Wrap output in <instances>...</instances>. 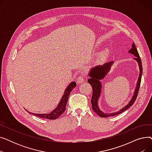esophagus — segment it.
Masks as SVG:
<instances>
[{
	"label": "esophagus",
	"mask_w": 152,
	"mask_h": 152,
	"mask_svg": "<svg viewBox=\"0 0 152 152\" xmlns=\"http://www.w3.org/2000/svg\"><path fill=\"white\" fill-rule=\"evenodd\" d=\"M77 83L78 84H81L84 82V75H81V76H79L77 78Z\"/></svg>",
	"instance_id": "obj_1"
}]
</instances>
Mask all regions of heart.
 Returning <instances> with one entry per match:
<instances>
[{
	"mask_svg": "<svg viewBox=\"0 0 152 152\" xmlns=\"http://www.w3.org/2000/svg\"><path fill=\"white\" fill-rule=\"evenodd\" d=\"M108 53V50H103L100 53V57L101 58H103L105 57V56H107Z\"/></svg>",
	"mask_w": 152,
	"mask_h": 152,
	"instance_id": "1",
	"label": "heart"
}]
</instances>
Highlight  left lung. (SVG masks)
<instances>
[{
    "mask_svg": "<svg viewBox=\"0 0 152 152\" xmlns=\"http://www.w3.org/2000/svg\"><path fill=\"white\" fill-rule=\"evenodd\" d=\"M129 53L132 54L135 56V58H134V60L136 61L138 63V65L139 68V75L137 81L136 86L134 89V92L133 93V95L131 98L129 102L127 103V105H125L124 107L119 110L116 112L113 113H104L102 110H101L99 106V100L100 97L101 93H102V84L101 80L105 78V77L109 73L111 67L113 65L114 61H109L106 62L103 65H96L94 67L91 68L88 73V76L90 77L87 81L92 86L93 93H92V97L91 99V104L93 110L99 116L102 118H107L110 116H113L117 115L118 114H120L123 113V111H126L128 108H129L133 104L137 98L138 92L139 90V87L141 82V78L142 75V61L140 58L139 57V53L136 47L135 46L134 42L132 44V48L128 51Z\"/></svg>",
    "mask_w": 152,
    "mask_h": 152,
    "instance_id": "obj_1",
    "label": "left lung"
}]
</instances>
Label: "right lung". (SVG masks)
Wrapping results in <instances>:
<instances>
[{
    "label": "right lung",
    "mask_w": 152,
    "mask_h": 152,
    "mask_svg": "<svg viewBox=\"0 0 152 152\" xmlns=\"http://www.w3.org/2000/svg\"><path fill=\"white\" fill-rule=\"evenodd\" d=\"M76 86V83L75 81H72L71 83H70L69 84H68V86L65 89V92H64L63 96L61 97L60 101L59 102L57 107H56L55 109H53L51 111V112H50L49 113H43V114L33 113L29 112V111H28L27 110H26L29 113L35 115L38 117H40V118H45V119H57L62 113L65 112V111L66 110V103L68 102L69 94H70L71 92L72 91V90H73Z\"/></svg>",
    "instance_id": "1"
}]
</instances>
